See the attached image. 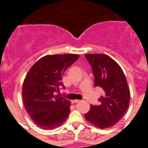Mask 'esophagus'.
<instances>
[{
    "instance_id": "1",
    "label": "esophagus",
    "mask_w": 148,
    "mask_h": 148,
    "mask_svg": "<svg viewBox=\"0 0 148 148\" xmlns=\"http://www.w3.org/2000/svg\"><path fill=\"white\" fill-rule=\"evenodd\" d=\"M80 100H71V103H78V102H79Z\"/></svg>"
}]
</instances>
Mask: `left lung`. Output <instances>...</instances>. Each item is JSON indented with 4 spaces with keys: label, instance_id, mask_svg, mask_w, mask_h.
Wrapping results in <instances>:
<instances>
[{
    "label": "left lung",
    "instance_id": "8db88e82",
    "mask_svg": "<svg viewBox=\"0 0 148 148\" xmlns=\"http://www.w3.org/2000/svg\"><path fill=\"white\" fill-rule=\"evenodd\" d=\"M94 74V84L103 90L99 106H90L84 118L100 129L115 125L129 108L130 91L124 73L120 66L105 54H87Z\"/></svg>",
    "mask_w": 148,
    "mask_h": 148
}]
</instances>
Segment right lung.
I'll use <instances>...</instances> for the list:
<instances>
[{"label":"right lung","instance_id":"right-lung-1","mask_svg":"<svg viewBox=\"0 0 148 148\" xmlns=\"http://www.w3.org/2000/svg\"><path fill=\"white\" fill-rule=\"evenodd\" d=\"M77 54L48 55L38 60L27 73L22 87L24 107L35 124L42 130L60 127L70 114L71 102L55 92L66 69L74 64Z\"/></svg>","mask_w":148,"mask_h":148}]
</instances>
